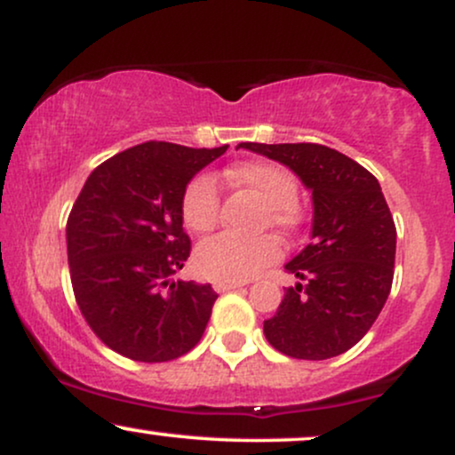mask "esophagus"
Here are the masks:
<instances>
[{
	"mask_svg": "<svg viewBox=\"0 0 455 455\" xmlns=\"http://www.w3.org/2000/svg\"><path fill=\"white\" fill-rule=\"evenodd\" d=\"M239 286H242L239 282H216L213 283V290H216V292H228V290H235Z\"/></svg>",
	"mask_w": 455,
	"mask_h": 455,
	"instance_id": "obj_1",
	"label": "esophagus"
}]
</instances>
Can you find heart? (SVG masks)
I'll return each mask as SVG.
<instances>
[{
  "label": "heart",
  "mask_w": 455,
  "mask_h": 455,
  "mask_svg": "<svg viewBox=\"0 0 455 455\" xmlns=\"http://www.w3.org/2000/svg\"><path fill=\"white\" fill-rule=\"evenodd\" d=\"M224 180L254 190L265 201L260 227L290 233L299 227V184L286 167L269 161H245L224 172ZM182 218L186 227L207 233L220 216V190L212 175H196L182 193ZM280 256V243L271 235L237 237L220 233L196 248L195 265L204 277L213 282H243L254 277Z\"/></svg>",
  "instance_id": "heart-1"
}]
</instances>
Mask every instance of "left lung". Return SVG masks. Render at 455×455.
Masks as SVG:
<instances>
[{"mask_svg":"<svg viewBox=\"0 0 455 455\" xmlns=\"http://www.w3.org/2000/svg\"><path fill=\"white\" fill-rule=\"evenodd\" d=\"M248 148L292 169L311 188V243L286 271L305 283L288 288L265 337L277 352L326 360L354 347L384 309L394 280L396 227L369 169L322 144Z\"/></svg>","mask_w":455,"mask_h":455,"instance_id":"left-lung-1","label":"left lung"}]
</instances>
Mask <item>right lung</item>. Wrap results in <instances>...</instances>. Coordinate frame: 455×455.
I'll return each instance as SVG.
<instances>
[{
  "instance_id": "1",
  "label": "right lung",
  "mask_w": 455,
  "mask_h": 455,
  "mask_svg": "<svg viewBox=\"0 0 455 455\" xmlns=\"http://www.w3.org/2000/svg\"><path fill=\"white\" fill-rule=\"evenodd\" d=\"M227 146L169 141L118 152L92 169L68 218L76 303L109 349L138 363H169L204 337L218 294L210 283L169 282L190 256L182 193Z\"/></svg>"
}]
</instances>
